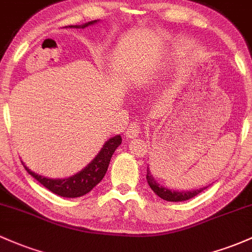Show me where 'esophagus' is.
Returning a JSON list of instances; mask_svg holds the SVG:
<instances>
[{
  "label": "esophagus",
  "mask_w": 252,
  "mask_h": 252,
  "mask_svg": "<svg viewBox=\"0 0 252 252\" xmlns=\"http://www.w3.org/2000/svg\"><path fill=\"white\" fill-rule=\"evenodd\" d=\"M141 132V128L140 126L137 123H135V122H132L128 126V128H126V139H135V137H137L140 135Z\"/></svg>",
  "instance_id": "esophagus-1"
}]
</instances>
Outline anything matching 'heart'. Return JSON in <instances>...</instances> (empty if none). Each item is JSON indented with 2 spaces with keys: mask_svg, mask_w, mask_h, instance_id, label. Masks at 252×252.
<instances>
[{
  "mask_svg": "<svg viewBox=\"0 0 252 252\" xmlns=\"http://www.w3.org/2000/svg\"><path fill=\"white\" fill-rule=\"evenodd\" d=\"M148 79H152V77L149 76V77H145V79H141L140 81H139V84H141V85L146 84V82H148Z\"/></svg>",
  "mask_w": 252,
  "mask_h": 252,
  "instance_id": "b5f03b06",
  "label": "heart"
}]
</instances>
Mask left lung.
<instances>
[{"mask_svg": "<svg viewBox=\"0 0 252 252\" xmlns=\"http://www.w3.org/2000/svg\"><path fill=\"white\" fill-rule=\"evenodd\" d=\"M146 178H147V183L149 187H151V189L153 190L160 198H162V200L165 201H170V202H182V201L190 200V198L195 197L198 193L202 192L204 189H207V187L201 188V189L191 190V191H178V190L167 189V188L162 187V185L158 183L156 178L152 175L149 167H147V175H146Z\"/></svg>", "mask_w": 252, "mask_h": 252, "instance_id": "left-lung-1", "label": "left lung"}]
</instances>
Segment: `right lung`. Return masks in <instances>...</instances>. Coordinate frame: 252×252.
Here are the masks:
<instances>
[{"instance_id": "right-lung-1", "label": "right lung", "mask_w": 252, "mask_h": 252, "mask_svg": "<svg viewBox=\"0 0 252 252\" xmlns=\"http://www.w3.org/2000/svg\"><path fill=\"white\" fill-rule=\"evenodd\" d=\"M99 20H93L90 23H86L84 25H71L69 26L70 29H85V27L91 26L98 23ZM122 143L121 135H116L106 141L103 145V148L100 149L98 154H96L94 159L90 162L85 168L75 173V175L68 177V178H61V179H52L48 178L34 173L33 171L30 170L26 165L24 164L25 168L27 172L31 175L33 178L37 179L41 185L50 190L51 192L56 193V195L62 196V197L74 198L84 196L88 193L96 184L100 183L101 179L104 178L105 173H106L107 167H109L110 160H111L112 154L117 149L118 146Z\"/></svg>"}]
</instances>
